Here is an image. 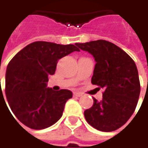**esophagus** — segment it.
<instances>
[{"label": "esophagus", "instance_id": "34e87169", "mask_svg": "<svg viewBox=\"0 0 148 148\" xmlns=\"http://www.w3.org/2000/svg\"><path fill=\"white\" fill-rule=\"evenodd\" d=\"M73 96H74V97H81V96H82V92H75L73 93Z\"/></svg>", "mask_w": 148, "mask_h": 148}]
</instances>
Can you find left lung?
Returning <instances> with one entry per match:
<instances>
[{
    "instance_id": "obj_1",
    "label": "left lung",
    "mask_w": 148,
    "mask_h": 148,
    "mask_svg": "<svg viewBox=\"0 0 148 148\" xmlns=\"http://www.w3.org/2000/svg\"><path fill=\"white\" fill-rule=\"evenodd\" d=\"M76 45L94 57L91 82L103 89L102 100L93 98L92 106L84 111L85 119L99 131H115L131 118L138 102L141 86L136 66L127 53L109 41L99 39Z\"/></svg>"
}]
</instances>
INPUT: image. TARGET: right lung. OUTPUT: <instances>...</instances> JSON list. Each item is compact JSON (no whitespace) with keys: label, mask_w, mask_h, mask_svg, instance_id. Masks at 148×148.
Here are the masks:
<instances>
[{"label":"right lung","mask_w":148,"mask_h":148,"mask_svg":"<svg viewBox=\"0 0 148 148\" xmlns=\"http://www.w3.org/2000/svg\"><path fill=\"white\" fill-rule=\"evenodd\" d=\"M73 51H79L74 45L37 41L20 50L9 62L5 72L6 99L12 113L26 126L42 130L62 116L72 92L46 88L48 77L55 74L59 59Z\"/></svg>","instance_id":"right-lung-1"}]
</instances>
